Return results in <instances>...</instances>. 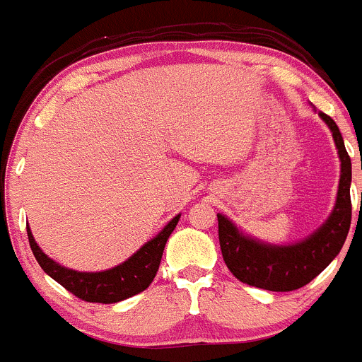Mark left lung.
<instances>
[{
	"instance_id": "1",
	"label": "left lung",
	"mask_w": 362,
	"mask_h": 362,
	"mask_svg": "<svg viewBox=\"0 0 362 362\" xmlns=\"http://www.w3.org/2000/svg\"><path fill=\"white\" fill-rule=\"evenodd\" d=\"M318 116L332 132L341 162L334 209L322 227L303 241L292 245H269L250 238L248 234H243L225 214L218 213L221 255L230 273L243 284L273 292L298 291L317 278L332 262L345 243L352 220V162L334 121L324 112H318Z\"/></svg>"
}]
</instances>
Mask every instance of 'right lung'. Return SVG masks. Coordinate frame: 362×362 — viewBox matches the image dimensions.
Segmentation results:
<instances>
[{"label": "right lung", "mask_w": 362, "mask_h": 362, "mask_svg": "<svg viewBox=\"0 0 362 362\" xmlns=\"http://www.w3.org/2000/svg\"><path fill=\"white\" fill-rule=\"evenodd\" d=\"M180 218L181 214L174 216L162 228V232H158L142 248H139L130 259L121 262L119 266L112 267V269L100 271V273H81V271L59 266L58 262H54L51 257L42 252L40 246L35 241L33 234H31L30 225L26 228L35 259L52 280L58 281L68 292L77 296L82 301L110 304L132 298V296L146 291L151 285L160 267L167 239L176 228Z\"/></svg>", "instance_id": "add662e5"}]
</instances>
